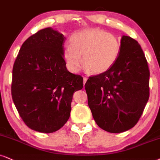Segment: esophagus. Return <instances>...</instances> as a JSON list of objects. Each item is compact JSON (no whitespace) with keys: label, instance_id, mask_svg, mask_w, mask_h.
Here are the masks:
<instances>
[{"label":"esophagus","instance_id":"esophagus-1","mask_svg":"<svg viewBox=\"0 0 160 160\" xmlns=\"http://www.w3.org/2000/svg\"><path fill=\"white\" fill-rule=\"evenodd\" d=\"M87 80H88V78H87V77L84 76V84H85L86 82H87Z\"/></svg>","mask_w":160,"mask_h":160}]
</instances>
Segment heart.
Listing matches in <instances>:
<instances>
[{"instance_id": "1", "label": "heart", "mask_w": 160, "mask_h": 160, "mask_svg": "<svg viewBox=\"0 0 160 160\" xmlns=\"http://www.w3.org/2000/svg\"><path fill=\"white\" fill-rule=\"evenodd\" d=\"M70 46L65 47L63 56L72 72L80 70L82 62L90 73L105 72L115 64L121 50V43L116 35L96 28L75 33L70 38Z\"/></svg>"}]
</instances>
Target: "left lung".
<instances>
[{
	"label": "left lung",
	"instance_id": "1",
	"mask_svg": "<svg viewBox=\"0 0 160 160\" xmlns=\"http://www.w3.org/2000/svg\"><path fill=\"white\" fill-rule=\"evenodd\" d=\"M149 77L140 45L123 35L119 56L113 66L90 77L84 85L88 105L98 127L115 133L134 127L148 101Z\"/></svg>",
	"mask_w": 160,
	"mask_h": 160
}]
</instances>
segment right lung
Wrapping results in <instances>:
<instances>
[{
	"mask_svg": "<svg viewBox=\"0 0 160 160\" xmlns=\"http://www.w3.org/2000/svg\"><path fill=\"white\" fill-rule=\"evenodd\" d=\"M65 40L48 27L26 40L12 69V97L20 116L30 129L53 133L70 117L75 91L83 88V78L66 68Z\"/></svg>",
	"mask_w": 160,
	"mask_h": 160,
	"instance_id": "right-lung-1",
	"label": "right lung"
}]
</instances>
